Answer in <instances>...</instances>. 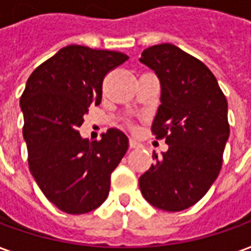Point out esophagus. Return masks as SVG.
<instances>
[{"instance_id":"esophagus-1","label":"esophagus","mask_w":251,"mask_h":251,"mask_svg":"<svg viewBox=\"0 0 251 251\" xmlns=\"http://www.w3.org/2000/svg\"><path fill=\"white\" fill-rule=\"evenodd\" d=\"M129 146H130V149H136V147H139L140 144H139V142H137L136 139L130 137V139H129Z\"/></svg>"}]
</instances>
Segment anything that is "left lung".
Masks as SVG:
<instances>
[{
  "label": "left lung",
  "instance_id": "1",
  "mask_svg": "<svg viewBox=\"0 0 251 251\" xmlns=\"http://www.w3.org/2000/svg\"><path fill=\"white\" fill-rule=\"evenodd\" d=\"M161 84L152 133L168 150L139 179L143 197L164 211H182L203 197L220 174L229 137L228 102L212 72L174 44L146 48L139 59Z\"/></svg>",
  "mask_w": 251,
  "mask_h": 251
}]
</instances>
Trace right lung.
I'll return each instance as SVG.
<instances>
[{
    "mask_svg": "<svg viewBox=\"0 0 251 251\" xmlns=\"http://www.w3.org/2000/svg\"><path fill=\"white\" fill-rule=\"evenodd\" d=\"M129 56L119 51L68 46L37 66L21 97L29 168L41 192L66 214H86L105 201L111 174L129 147L111 127L101 140L77 129L90 105H99L102 80Z\"/></svg>",
    "mask_w": 251,
    "mask_h": 251,
    "instance_id": "add662e5",
    "label": "right lung"
}]
</instances>
